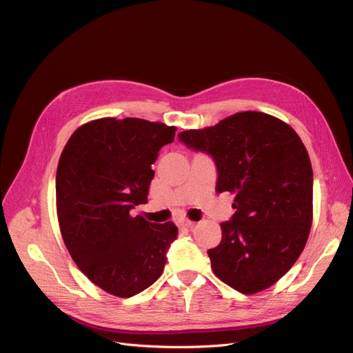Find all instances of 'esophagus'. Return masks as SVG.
Wrapping results in <instances>:
<instances>
[{"instance_id":"esophagus-1","label":"esophagus","mask_w":353,"mask_h":353,"mask_svg":"<svg viewBox=\"0 0 353 353\" xmlns=\"http://www.w3.org/2000/svg\"><path fill=\"white\" fill-rule=\"evenodd\" d=\"M193 225H194V223H193V221H190V219L180 221V227H183V228H192Z\"/></svg>"}]
</instances>
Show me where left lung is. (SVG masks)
Segmentation results:
<instances>
[{"label": "left lung", "instance_id": "8db88e82", "mask_svg": "<svg viewBox=\"0 0 353 353\" xmlns=\"http://www.w3.org/2000/svg\"><path fill=\"white\" fill-rule=\"evenodd\" d=\"M179 139L214 157L216 192L234 194L236 214L208 250L215 276L245 295L276 283L307 244L312 223V168L295 130L262 112H240Z\"/></svg>", "mask_w": 353, "mask_h": 353}]
</instances>
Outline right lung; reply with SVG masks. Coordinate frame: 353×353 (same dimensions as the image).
<instances>
[{"instance_id":"obj_1","label":"right lung","mask_w":353,"mask_h":353,"mask_svg":"<svg viewBox=\"0 0 353 353\" xmlns=\"http://www.w3.org/2000/svg\"><path fill=\"white\" fill-rule=\"evenodd\" d=\"M176 126L101 117L74 130L57 170V215L75 265L99 288L134 296L161 276L177 227L130 210L148 202L151 165Z\"/></svg>"}]
</instances>
